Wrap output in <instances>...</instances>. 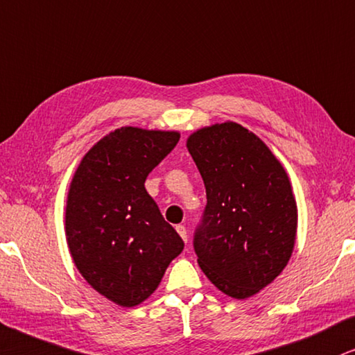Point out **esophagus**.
Returning <instances> with one entry per match:
<instances>
[{
  "instance_id": "esophagus-1",
  "label": "esophagus",
  "mask_w": 355,
  "mask_h": 355,
  "mask_svg": "<svg viewBox=\"0 0 355 355\" xmlns=\"http://www.w3.org/2000/svg\"><path fill=\"white\" fill-rule=\"evenodd\" d=\"M175 230H177V232H178V234H180V237H182L183 241L188 242V236H187V227L183 226V224H178V226L175 227Z\"/></svg>"
}]
</instances>
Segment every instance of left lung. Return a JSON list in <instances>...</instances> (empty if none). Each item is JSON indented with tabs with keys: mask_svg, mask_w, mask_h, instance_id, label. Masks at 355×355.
<instances>
[{
	"mask_svg": "<svg viewBox=\"0 0 355 355\" xmlns=\"http://www.w3.org/2000/svg\"><path fill=\"white\" fill-rule=\"evenodd\" d=\"M206 188L193 248L205 275L244 300L280 275L291 257L298 211L288 175L241 124L198 129L187 141Z\"/></svg>",
	"mask_w": 355,
	"mask_h": 355,
	"instance_id": "1",
	"label": "left lung"
}]
</instances>
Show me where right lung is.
Returning <instances> with one entry per match:
<instances>
[{
  "mask_svg": "<svg viewBox=\"0 0 355 355\" xmlns=\"http://www.w3.org/2000/svg\"><path fill=\"white\" fill-rule=\"evenodd\" d=\"M178 139L175 131L116 129L87 152L70 183V254L85 280L119 306L149 298L185 245L144 187Z\"/></svg>",
  "mask_w": 355,
  "mask_h": 355,
  "instance_id": "1",
  "label": "right lung"
}]
</instances>
